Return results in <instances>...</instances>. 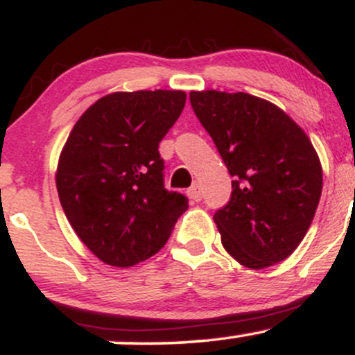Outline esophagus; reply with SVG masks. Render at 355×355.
<instances>
[{
	"label": "esophagus",
	"instance_id": "obj_1",
	"mask_svg": "<svg viewBox=\"0 0 355 355\" xmlns=\"http://www.w3.org/2000/svg\"><path fill=\"white\" fill-rule=\"evenodd\" d=\"M187 195H189V197L193 202H200L202 200V189H200V185H197V183H195V185H191L190 189H189V191H187Z\"/></svg>",
	"mask_w": 355,
	"mask_h": 355
}]
</instances>
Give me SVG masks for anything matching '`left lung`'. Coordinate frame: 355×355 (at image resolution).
Segmentation results:
<instances>
[{"label": "left lung", "mask_w": 355, "mask_h": 355, "mask_svg": "<svg viewBox=\"0 0 355 355\" xmlns=\"http://www.w3.org/2000/svg\"><path fill=\"white\" fill-rule=\"evenodd\" d=\"M195 115L234 177L215 211L225 250L248 268L282 262L311 227L322 166L304 130L270 101L248 93L191 92Z\"/></svg>", "instance_id": "left-lung-1"}]
</instances>
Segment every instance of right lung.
<instances>
[{
  "label": "right lung",
  "instance_id": "1",
  "mask_svg": "<svg viewBox=\"0 0 355 355\" xmlns=\"http://www.w3.org/2000/svg\"><path fill=\"white\" fill-rule=\"evenodd\" d=\"M187 95L120 92L93 103L60 155L56 189L73 230L108 266L132 267L165 245L189 198L164 183L162 138Z\"/></svg>",
  "mask_w": 355,
  "mask_h": 355
}]
</instances>
